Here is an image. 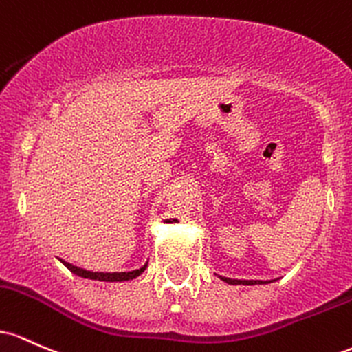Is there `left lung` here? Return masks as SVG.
<instances>
[{"instance_id": "1", "label": "left lung", "mask_w": 352, "mask_h": 352, "mask_svg": "<svg viewBox=\"0 0 352 352\" xmlns=\"http://www.w3.org/2000/svg\"><path fill=\"white\" fill-rule=\"evenodd\" d=\"M219 278L223 279V281H226L228 284H248V286H250V284H259V283H261V281H243V279H229V278H223V276H219Z\"/></svg>"}]
</instances>
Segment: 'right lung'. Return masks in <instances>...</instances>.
<instances>
[{
    "instance_id": "add662e5",
    "label": "right lung",
    "mask_w": 352,
    "mask_h": 352,
    "mask_svg": "<svg viewBox=\"0 0 352 352\" xmlns=\"http://www.w3.org/2000/svg\"><path fill=\"white\" fill-rule=\"evenodd\" d=\"M59 261L65 264V266L68 267L71 272H74V274L81 276V278L98 279V281H109V283H114V281H129V279L138 278V276H140L141 272L146 270V266H148V264H144V266L140 267V270H134V271H129V272H93V271L82 270V267L73 266V264L63 261V259H59Z\"/></svg>"
}]
</instances>
